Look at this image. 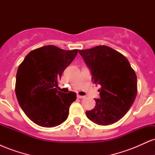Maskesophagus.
Wrapping results in <instances>:
<instances>
[{
    "label": "esophagus",
    "instance_id": "obj_1",
    "mask_svg": "<svg viewBox=\"0 0 155 155\" xmlns=\"http://www.w3.org/2000/svg\"><path fill=\"white\" fill-rule=\"evenodd\" d=\"M77 97L78 98H80V99H82V98H84L85 96H83V95H77Z\"/></svg>",
    "mask_w": 155,
    "mask_h": 155
}]
</instances>
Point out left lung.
Wrapping results in <instances>:
<instances>
[{
  "label": "left lung",
  "mask_w": 155,
  "mask_h": 155,
  "mask_svg": "<svg viewBox=\"0 0 155 155\" xmlns=\"http://www.w3.org/2000/svg\"><path fill=\"white\" fill-rule=\"evenodd\" d=\"M91 69L92 81L100 84V99L91 111H86L87 118L99 125H109L123 117L136 99L137 76L128 60L107 46L79 50Z\"/></svg>",
  "instance_id": "obj_1"
}]
</instances>
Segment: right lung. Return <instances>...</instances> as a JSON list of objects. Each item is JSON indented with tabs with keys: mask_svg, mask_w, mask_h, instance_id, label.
I'll return each mask as SVG.
<instances>
[{
	"mask_svg": "<svg viewBox=\"0 0 155 155\" xmlns=\"http://www.w3.org/2000/svg\"><path fill=\"white\" fill-rule=\"evenodd\" d=\"M78 49L64 50L48 45L30 51L19 65L15 93L27 117L44 127H53L67 120L76 93L65 94L55 87Z\"/></svg>",
	"mask_w": 155,
	"mask_h": 155,
	"instance_id": "obj_1",
	"label": "right lung"
}]
</instances>
